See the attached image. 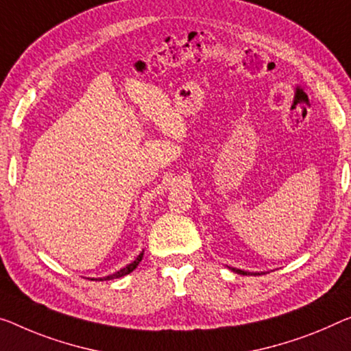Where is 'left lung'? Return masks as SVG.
<instances>
[{
  "mask_svg": "<svg viewBox=\"0 0 351 351\" xmlns=\"http://www.w3.org/2000/svg\"><path fill=\"white\" fill-rule=\"evenodd\" d=\"M232 271H235V273H239V274H261V273H251V271H245V269H239V268H232V267H229Z\"/></svg>",
  "mask_w": 351,
  "mask_h": 351,
  "instance_id": "obj_1",
  "label": "left lung"
}]
</instances>
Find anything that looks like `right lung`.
I'll return each mask as SVG.
<instances>
[{
    "label": "right lung",
    "instance_id": "1",
    "mask_svg": "<svg viewBox=\"0 0 351 351\" xmlns=\"http://www.w3.org/2000/svg\"><path fill=\"white\" fill-rule=\"evenodd\" d=\"M143 254H144V251L141 252V254H139L136 258H134V261L132 262V263H128L127 267H123L122 269H119V271H116V273H112V274H110V276H105V278H99V279H95V281H110V279H116V278H122V276H125V274H128V273H132L134 268H136L138 265H139V262H141V258H143ZM94 281V279H93Z\"/></svg>",
    "mask_w": 351,
    "mask_h": 351
}]
</instances>
